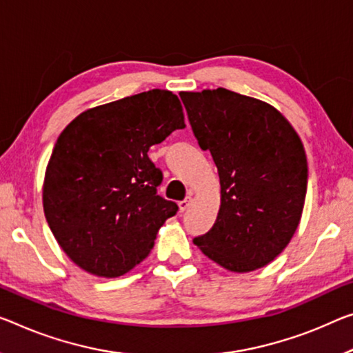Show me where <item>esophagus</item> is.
Instances as JSON below:
<instances>
[{
	"instance_id": "34e87169",
	"label": "esophagus",
	"mask_w": 353,
	"mask_h": 353,
	"mask_svg": "<svg viewBox=\"0 0 353 353\" xmlns=\"http://www.w3.org/2000/svg\"><path fill=\"white\" fill-rule=\"evenodd\" d=\"M189 205H191V197H188V199L181 200V202L178 203V207H180V211L183 213V211H186V210H188Z\"/></svg>"
}]
</instances>
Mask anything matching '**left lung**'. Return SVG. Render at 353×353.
Segmentation results:
<instances>
[{"label":"left lung","instance_id":"8db88e82","mask_svg":"<svg viewBox=\"0 0 353 353\" xmlns=\"http://www.w3.org/2000/svg\"><path fill=\"white\" fill-rule=\"evenodd\" d=\"M180 97L221 180L218 219L194 243L225 270L262 268L283 252L300 224L307 191L301 140L274 107L254 97L225 88Z\"/></svg>","mask_w":353,"mask_h":353}]
</instances>
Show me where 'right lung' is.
Instances as JSON below:
<instances>
[{
	"label": "right lung",
	"mask_w": 353,
	"mask_h": 353,
	"mask_svg": "<svg viewBox=\"0 0 353 353\" xmlns=\"http://www.w3.org/2000/svg\"><path fill=\"white\" fill-rule=\"evenodd\" d=\"M180 99L165 90L90 108L59 134L44 180L48 227L68 257L117 278L148 256L178 205L158 195L150 146L183 129Z\"/></svg>",
	"instance_id": "1"
}]
</instances>
